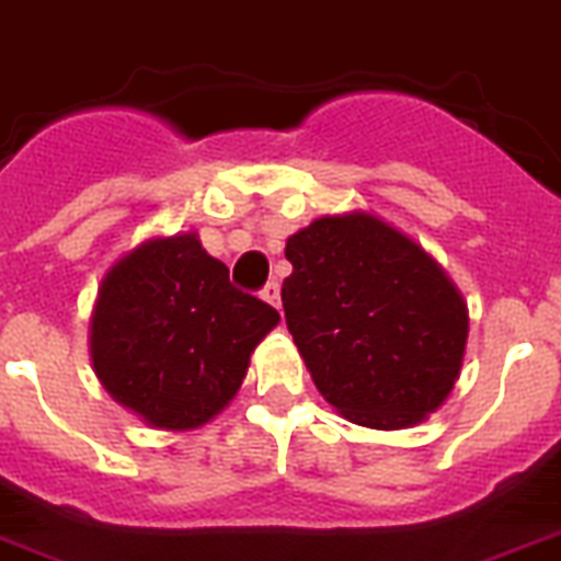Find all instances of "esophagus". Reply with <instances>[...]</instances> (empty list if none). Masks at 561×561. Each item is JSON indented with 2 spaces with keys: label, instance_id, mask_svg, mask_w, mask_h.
Masks as SVG:
<instances>
[{
  "label": "esophagus",
  "instance_id": "esophagus-1",
  "mask_svg": "<svg viewBox=\"0 0 561 561\" xmlns=\"http://www.w3.org/2000/svg\"><path fill=\"white\" fill-rule=\"evenodd\" d=\"M262 299H265L267 305H273V308H279L282 305V296H279V282H267L265 288H262Z\"/></svg>",
  "mask_w": 561,
  "mask_h": 561
}]
</instances>
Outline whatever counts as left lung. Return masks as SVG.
<instances>
[{
    "instance_id": "8db88e82",
    "label": "left lung",
    "mask_w": 561,
    "mask_h": 561,
    "mask_svg": "<svg viewBox=\"0 0 561 561\" xmlns=\"http://www.w3.org/2000/svg\"><path fill=\"white\" fill-rule=\"evenodd\" d=\"M282 308L319 393L362 427L399 431L459 379L468 308L413 239L370 214L322 216L288 239Z\"/></svg>"
}]
</instances>
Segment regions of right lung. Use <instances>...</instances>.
Segmentation results:
<instances>
[{
	"label": "right lung",
	"instance_id": "1",
	"mask_svg": "<svg viewBox=\"0 0 561 561\" xmlns=\"http://www.w3.org/2000/svg\"><path fill=\"white\" fill-rule=\"evenodd\" d=\"M279 313L228 279L196 233L148 239L107 271L91 322L99 382L148 425L191 431L237 397Z\"/></svg>",
	"mask_w": 561,
	"mask_h": 561
}]
</instances>
